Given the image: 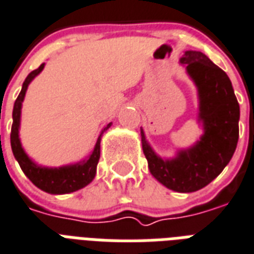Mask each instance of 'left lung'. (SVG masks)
Returning <instances> with one entry per match:
<instances>
[{
    "label": "left lung",
    "mask_w": 254,
    "mask_h": 254,
    "mask_svg": "<svg viewBox=\"0 0 254 254\" xmlns=\"http://www.w3.org/2000/svg\"><path fill=\"white\" fill-rule=\"evenodd\" d=\"M181 64L198 88L204 135L196 146L170 161L154 154L142 130L141 141L150 173L172 190L189 193L212 183L230 161L239 141L240 105L229 77L204 53L188 50Z\"/></svg>",
    "instance_id": "obj_1"
}]
</instances>
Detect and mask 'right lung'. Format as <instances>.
I'll return each instance as SVG.
<instances>
[{
  "label": "right lung",
  "mask_w": 254,
  "mask_h": 254,
  "mask_svg": "<svg viewBox=\"0 0 254 254\" xmlns=\"http://www.w3.org/2000/svg\"><path fill=\"white\" fill-rule=\"evenodd\" d=\"M44 65L45 64H41L36 70L29 73L26 80L22 84V89H21L17 100H15L14 108H13L10 145L13 154H14L15 160L18 161L22 172L26 174V177L37 188H40L41 190L48 191V193H52V194H64V193H71V191L78 190L81 188L86 187L88 184L92 183V180L96 176L97 164H98V160H100V141H101V137H98L96 148H94L93 153L90 154V157L85 162H82V164H77V165L48 169V168L37 166L25 154L24 149L21 146V142H19L18 138L21 105H22V101H24L25 93H26L29 82L44 69ZM108 127H109V125H108ZM108 127H105V129H108Z\"/></svg>",
  "instance_id": "right-lung-1"
}]
</instances>
